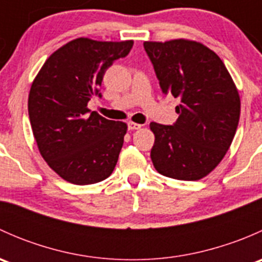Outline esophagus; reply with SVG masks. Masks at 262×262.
Returning a JSON list of instances; mask_svg holds the SVG:
<instances>
[{"label": "esophagus", "mask_w": 262, "mask_h": 262, "mask_svg": "<svg viewBox=\"0 0 262 262\" xmlns=\"http://www.w3.org/2000/svg\"><path fill=\"white\" fill-rule=\"evenodd\" d=\"M142 125L138 123H133V121H129L128 123V129L129 130H137V129H141Z\"/></svg>", "instance_id": "esophagus-1"}]
</instances>
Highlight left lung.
<instances>
[{
	"label": "left lung",
	"mask_w": 262,
	"mask_h": 262,
	"mask_svg": "<svg viewBox=\"0 0 262 262\" xmlns=\"http://www.w3.org/2000/svg\"><path fill=\"white\" fill-rule=\"evenodd\" d=\"M165 95L180 99L172 125L150 123L156 170L176 180L194 181L212 172L231 146L241 101L221 58L202 43L185 39L144 41Z\"/></svg>",
	"instance_id": "obj_1"
}]
</instances>
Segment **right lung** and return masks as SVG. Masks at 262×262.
<instances>
[{
	"mask_svg": "<svg viewBox=\"0 0 262 262\" xmlns=\"http://www.w3.org/2000/svg\"><path fill=\"white\" fill-rule=\"evenodd\" d=\"M133 40L78 38L55 50L31 84L28 110L39 152L54 172L76 185L112 175L126 124L90 110L107 68L129 54Z\"/></svg>",
	"mask_w": 262,
	"mask_h": 262,
	"instance_id": "right-lung-1",
	"label": "right lung"
}]
</instances>
